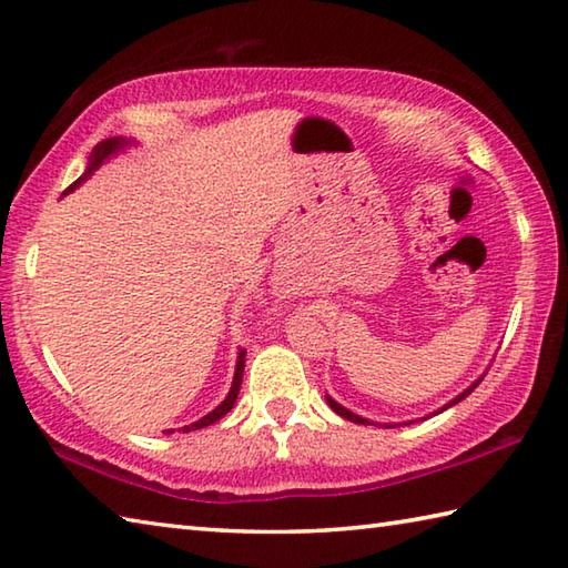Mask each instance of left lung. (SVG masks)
<instances>
[{
    "mask_svg": "<svg viewBox=\"0 0 568 568\" xmlns=\"http://www.w3.org/2000/svg\"><path fill=\"white\" fill-rule=\"evenodd\" d=\"M477 384H480V382H475V384H473L470 388H465V392H463L460 396H455V398H453V402H450V404H446V406H443L440 410H446V408L455 406V404H458V402H463V398H465V396H468V394L473 392V388H475ZM327 404H329V408H332V410H335V414H339L342 418H347V420H352V424H364V426H369V424H372V420H366V418H362V416H357V414H352V410H347V408H344V406H339V404L335 402V398H329V396H327ZM440 410H438V414H440Z\"/></svg>",
    "mask_w": 568,
    "mask_h": 568,
    "instance_id": "1",
    "label": "left lung"
}]
</instances>
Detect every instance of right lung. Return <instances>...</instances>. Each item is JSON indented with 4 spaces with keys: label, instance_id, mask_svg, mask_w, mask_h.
<instances>
[{
    "label": "right lung",
    "instance_id": "right-lung-1",
    "mask_svg": "<svg viewBox=\"0 0 568 568\" xmlns=\"http://www.w3.org/2000/svg\"><path fill=\"white\" fill-rule=\"evenodd\" d=\"M128 140L125 138H108V140H103V142H98L95 148H93V152H91V158H88V170H85V174L83 176H78V180L65 189V192H73V189L81 184V182H85L88 176H91V172L93 170H98L100 164H103L110 154H115L118 150H122V148H128ZM63 192V194H65ZM243 366H246V349H241L239 352V362H236V374H233V384H231V392H229V396L224 398V402H221L214 410H211V414H206L204 418H199L196 424H192V426H184L182 430L184 433H189V430H199V428H204V426H211V424H216L219 418H224L229 410L233 408V404H236V396H239V388H241V379H243ZM166 433H174V430H166Z\"/></svg>",
    "mask_w": 568,
    "mask_h": 568
}]
</instances>
